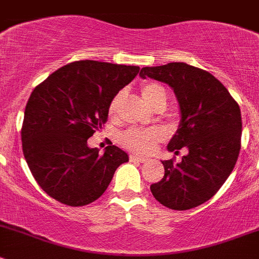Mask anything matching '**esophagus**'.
<instances>
[{"instance_id": "esophagus-1", "label": "esophagus", "mask_w": 259, "mask_h": 259, "mask_svg": "<svg viewBox=\"0 0 259 259\" xmlns=\"http://www.w3.org/2000/svg\"><path fill=\"white\" fill-rule=\"evenodd\" d=\"M130 160H133V162H139V163H145L147 162V158L144 157H140V155H135V154H132L130 155Z\"/></svg>"}]
</instances>
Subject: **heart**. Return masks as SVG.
<instances>
[{
	"label": "heart",
	"mask_w": 259,
	"mask_h": 259,
	"mask_svg": "<svg viewBox=\"0 0 259 259\" xmlns=\"http://www.w3.org/2000/svg\"><path fill=\"white\" fill-rule=\"evenodd\" d=\"M140 94H142L143 100L145 104L153 110L159 105H164L167 102V94L165 90L160 86L159 83L155 82H145L143 83L142 89H140ZM120 99H121V94H117L114 99L111 100L109 105V114L114 115L117 109ZM163 134L159 130L155 129H129L121 135V143L125 148L133 150V152L140 153V154H148V153L153 152L155 145L162 140Z\"/></svg>",
	"instance_id": "b5f03b06"
}]
</instances>
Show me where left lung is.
Returning a JSON list of instances; mask_svg holds the SVG:
<instances>
[{
  "label": "left lung",
  "mask_w": 259,
  "mask_h": 259,
  "mask_svg": "<svg viewBox=\"0 0 259 259\" xmlns=\"http://www.w3.org/2000/svg\"><path fill=\"white\" fill-rule=\"evenodd\" d=\"M142 78L167 83L180 105L178 129L167 149L188 153L180 163L162 160L164 176L150 186L157 201L172 210H190L211 199L238 160L242 138L239 105L211 73L186 63L144 67Z\"/></svg>",
  "instance_id": "left-lung-1"
}]
</instances>
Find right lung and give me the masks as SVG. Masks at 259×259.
<instances>
[{
    "instance_id": "add662e5",
    "label": "right lung",
    "mask_w": 259,
    "mask_h": 259,
    "mask_svg": "<svg viewBox=\"0 0 259 259\" xmlns=\"http://www.w3.org/2000/svg\"><path fill=\"white\" fill-rule=\"evenodd\" d=\"M139 67L78 60L36 86L25 107L22 152L40 187L68 206H84L106 191L129 157L109 145L104 154L87 139L107 121L109 105Z\"/></svg>"
}]
</instances>
